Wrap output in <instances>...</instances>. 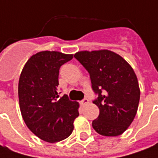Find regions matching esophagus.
I'll list each match as a JSON object with an SVG mask.
<instances>
[{
	"label": "esophagus",
	"mask_w": 158,
	"mask_h": 158,
	"mask_svg": "<svg viewBox=\"0 0 158 158\" xmlns=\"http://www.w3.org/2000/svg\"><path fill=\"white\" fill-rule=\"evenodd\" d=\"M88 103H89V101H88L87 98H84L82 101H80V106H85L86 105H87Z\"/></svg>",
	"instance_id": "34e87169"
}]
</instances>
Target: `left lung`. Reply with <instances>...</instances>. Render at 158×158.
<instances>
[{
  "label": "left lung",
  "instance_id": "obj_1",
  "mask_svg": "<svg viewBox=\"0 0 158 158\" xmlns=\"http://www.w3.org/2000/svg\"><path fill=\"white\" fill-rule=\"evenodd\" d=\"M74 57L90 73L93 91L98 95L93 102L99 109L93 129L106 137L123 134L132 123L140 99L133 68L119 54L107 49L79 51Z\"/></svg>",
  "mask_w": 158,
  "mask_h": 158
}]
</instances>
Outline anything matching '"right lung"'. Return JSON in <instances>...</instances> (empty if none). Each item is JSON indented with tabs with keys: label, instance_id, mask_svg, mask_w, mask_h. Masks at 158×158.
<instances>
[{
	"label": "right lung",
	"instance_id": "add662e5",
	"mask_svg": "<svg viewBox=\"0 0 158 158\" xmlns=\"http://www.w3.org/2000/svg\"><path fill=\"white\" fill-rule=\"evenodd\" d=\"M73 54L42 51L30 57L20 73L18 95L23 120L35 136L48 143L70 136L79 104L66 95L59 98V73Z\"/></svg>",
	"mask_w": 158,
	"mask_h": 158
}]
</instances>
